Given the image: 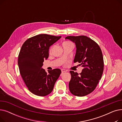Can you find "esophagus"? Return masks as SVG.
Returning a JSON list of instances; mask_svg holds the SVG:
<instances>
[{"label":"esophagus","instance_id":"1","mask_svg":"<svg viewBox=\"0 0 122 122\" xmlns=\"http://www.w3.org/2000/svg\"><path fill=\"white\" fill-rule=\"evenodd\" d=\"M66 72H67V70H65V69H62L61 70V72H62V74L64 73H65Z\"/></svg>","mask_w":122,"mask_h":122}]
</instances>
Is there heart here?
<instances>
[{
  "label": "heart",
  "mask_w": 122,
  "mask_h": 122,
  "mask_svg": "<svg viewBox=\"0 0 122 122\" xmlns=\"http://www.w3.org/2000/svg\"><path fill=\"white\" fill-rule=\"evenodd\" d=\"M63 44H73V43H72L71 42H70V41H66L63 42ZM51 50V48H50V51Z\"/></svg>",
  "instance_id": "b5f03b06"
}]
</instances>
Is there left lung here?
<instances>
[{"label": "left lung", "instance_id": "left-lung-1", "mask_svg": "<svg viewBox=\"0 0 122 122\" xmlns=\"http://www.w3.org/2000/svg\"><path fill=\"white\" fill-rule=\"evenodd\" d=\"M65 39L75 43L76 49L74 62H78L83 67L79 74L70 71L69 90L75 96L84 97L94 90L101 78L104 69L102 51L98 44L87 36H68Z\"/></svg>", "mask_w": 122, "mask_h": 122}]
</instances>
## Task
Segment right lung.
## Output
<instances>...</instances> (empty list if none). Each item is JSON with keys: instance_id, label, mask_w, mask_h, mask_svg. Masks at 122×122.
<instances>
[{"instance_id": "obj_1", "label": "right lung", "mask_w": 122, "mask_h": 122, "mask_svg": "<svg viewBox=\"0 0 122 122\" xmlns=\"http://www.w3.org/2000/svg\"><path fill=\"white\" fill-rule=\"evenodd\" d=\"M61 37L38 35L28 38L21 47L18 60L20 73L29 90L36 95L44 97L50 94L61 73L59 69L46 73L41 68L44 60L48 57L49 47Z\"/></svg>"}]
</instances>
